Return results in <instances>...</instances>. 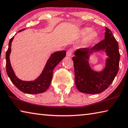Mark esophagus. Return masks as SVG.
I'll list each match as a JSON object with an SVG mask.
<instances>
[{"label":"esophagus","instance_id":"1","mask_svg":"<svg viewBox=\"0 0 128 128\" xmlns=\"http://www.w3.org/2000/svg\"><path fill=\"white\" fill-rule=\"evenodd\" d=\"M72 53H73V49L70 48L66 51V56H68V57H70V56H72Z\"/></svg>","mask_w":128,"mask_h":128}]
</instances>
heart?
<instances>
[{"label": "heart", "instance_id": "heart-1", "mask_svg": "<svg viewBox=\"0 0 128 128\" xmlns=\"http://www.w3.org/2000/svg\"><path fill=\"white\" fill-rule=\"evenodd\" d=\"M80 34L81 36H86L81 43L82 47H87L89 46L93 42H94L98 37V32L96 30H92V28L88 27L82 28L80 30Z\"/></svg>", "mask_w": 128, "mask_h": 128}]
</instances>
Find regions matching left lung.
<instances>
[{
  "label": "left lung",
  "mask_w": 128,
  "mask_h": 128,
  "mask_svg": "<svg viewBox=\"0 0 128 128\" xmlns=\"http://www.w3.org/2000/svg\"><path fill=\"white\" fill-rule=\"evenodd\" d=\"M104 40L92 48H80L72 58L74 62L75 84L78 90L85 94H96L109 87L118 74L120 62L118 44L108 28H106ZM105 51L108 57L105 68L96 72L90 68L88 60L95 52Z\"/></svg>",
  "instance_id": "1"
}]
</instances>
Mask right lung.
I'll return each instance as SVG.
<instances>
[{"mask_svg":"<svg viewBox=\"0 0 128 128\" xmlns=\"http://www.w3.org/2000/svg\"><path fill=\"white\" fill-rule=\"evenodd\" d=\"M24 30L25 29H22L18 32ZM14 38V36L10 40L8 48L6 55V70L10 81L17 88L26 94H36L46 92L50 85L54 68L66 56V51L64 50L56 51L51 54L42 73L34 81H22L17 78L15 74L10 62V56L11 52V44Z\"/></svg>","mask_w":128,"mask_h":128,"instance_id":"obj_1","label":"right lung"}]
</instances>
